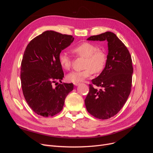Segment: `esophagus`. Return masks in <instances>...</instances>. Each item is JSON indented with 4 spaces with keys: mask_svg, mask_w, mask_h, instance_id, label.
Wrapping results in <instances>:
<instances>
[{
    "mask_svg": "<svg viewBox=\"0 0 153 153\" xmlns=\"http://www.w3.org/2000/svg\"><path fill=\"white\" fill-rule=\"evenodd\" d=\"M80 84H79V83H78V82H76V83H74V85H75V86H77V85H79Z\"/></svg>",
    "mask_w": 153,
    "mask_h": 153,
    "instance_id": "1",
    "label": "esophagus"
}]
</instances>
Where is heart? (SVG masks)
Returning <instances> with one entry per match:
<instances>
[{
  "mask_svg": "<svg viewBox=\"0 0 153 153\" xmlns=\"http://www.w3.org/2000/svg\"><path fill=\"white\" fill-rule=\"evenodd\" d=\"M73 52L78 56L85 58V69L75 71L69 73L66 76L69 82H80L89 77L92 73H100L102 71L107 61V56L103 50L99 49L96 44L84 42L77 45L73 49ZM59 62L61 67L69 69L71 66V58L66 52H61L59 55Z\"/></svg>",
  "mask_w": 153,
  "mask_h": 153,
  "instance_id": "1",
  "label": "heart"
}]
</instances>
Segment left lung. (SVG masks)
<instances>
[{
	"instance_id": "1",
	"label": "left lung",
	"mask_w": 153,
	"mask_h": 153,
	"mask_svg": "<svg viewBox=\"0 0 153 153\" xmlns=\"http://www.w3.org/2000/svg\"><path fill=\"white\" fill-rule=\"evenodd\" d=\"M87 40L108 42L106 66L91 81L100 89L89 85L85 100L88 112L98 119H107L119 112L130 94L133 71L131 57L126 46L113 32L92 36Z\"/></svg>"
}]
</instances>
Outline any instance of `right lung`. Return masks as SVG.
I'll return each mask as SVG.
<instances>
[{
  "label": "right lung",
  "mask_w": 153,
  "mask_h": 153,
  "mask_svg": "<svg viewBox=\"0 0 153 153\" xmlns=\"http://www.w3.org/2000/svg\"><path fill=\"white\" fill-rule=\"evenodd\" d=\"M72 36L47 30L30 41L21 64L23 94L31 109L41 116H53L63 108L73 84H58L64 72L59 62V55L73 42Z\"/></svg>",
  "instance_id": "obj_1"
}]
</instances>
